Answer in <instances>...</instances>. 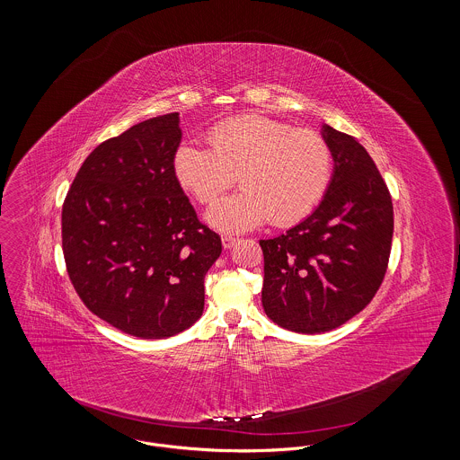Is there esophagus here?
Returning <instances> with one entry per match:
<instances>
[{
  "label": "esophagus",
  "mask_w": 460,
  "mask_h": 460,
  "mask_svg": "<svg viewBox=\"0 0 460 460\" xmlns=\"http://www.w3.org/2000/svg\"><path fill=\"white\" fill-rule=\"evenodd\" d=\"M236 243H238V238H234V236H222V246L226 250H231Z\"/></svg>",
  "instance_id": "34e87169"
}]
</instances>
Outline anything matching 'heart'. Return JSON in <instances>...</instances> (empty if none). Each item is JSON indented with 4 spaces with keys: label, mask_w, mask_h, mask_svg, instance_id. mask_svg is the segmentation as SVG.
I'll use <instances>...</instances> for the list:
<instances>
[{
    "label": "heart",
    "mask_w": 460,
    "mask_h": 460,
    "mask_svg": "<svg viewBox=\"0 0 460 460\" xmlns=\"http://www.w3.org/2000/svg\"><path fill=\"white\" fill-rule=\"evenodd\" d=\"M208 148L182 145L174 156L179 182L198 201L212 203L238 175L241 190L205 216L222 233H243L270 219L289 226L323 199L332 175L328 141L315 131L263 115H243L212 128Z\"/></svg>",
    "instance_id": "obj_1"
}]
</instances>
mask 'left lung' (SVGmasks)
I'll return each instance as SVG.
<instances>
[{"instance_id": "1", "label": "left lung", "mask_w": 460, "mask_h": 460, "mask_svg": "<svg viewBox=\"0 0 460 460\" xmlns=\"http://www.w3.org/2000/svg\"><path fill=\"white\" fill-rule=\"evenodd\" d=\"M332 175L315 210L263 252L262 305L278 326L317 334L340 328L383 283L392 250L394 205L366 148L323 124Z\"/></svg>"}]
</instances>
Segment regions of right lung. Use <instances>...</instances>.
<instances>
[{
	"mask_svg": "<svg viewBox=\"0 0 460 460\" xmlns=\"http://www.w3.org/2000/svg\"><path fill=\"white\" fill-rule=\"evenodd\" d=\"M179 113L96 146L62 208L66 272L89 310L143 340L171 338L203 314L219 234L199 224L174 171Z\"/></svg>",
	"mask_w": 460,
	"mask_h": 460,
	"instance_id": "right-lung-1",
	"label": "right lung"
}]
</instances>
